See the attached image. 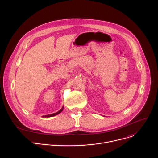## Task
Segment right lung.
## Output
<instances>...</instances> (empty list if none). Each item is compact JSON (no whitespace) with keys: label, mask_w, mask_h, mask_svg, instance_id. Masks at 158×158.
<instances>
[{"label":"right lung","mask_w":158,"mask_h":158,"mask_svg":"<svg viewBox=\"0 0 158 158\" xmlns=\"http://www.w3.org/2000/svg\"><path fill=\"white\" fill-rule=\"evenodd\" d=\"M63 108H64V107L63 106L62 108H61L59 111H57V112H56V113H53V114H48V115L44 116V117L46 118V117H54V116H56V115H57V114H60V113L63 110Z\"/></svg>","instance_id":"1"}]
</instances>
